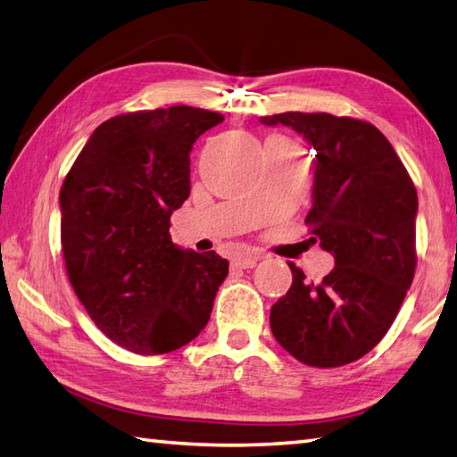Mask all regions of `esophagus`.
I'll return each mask as SVG.
<instances>
[{"label":"esophagus","instance_id":"esophagus-1","mask_svg":"<svg viewBox=\"0 0 457 457\" xmlns=\"http://www.w3.org/2000/svg\"><path fill=\"white\" fill-rule=\"evenodd\" d=\"M262 258H263V254H260V252H246V254H240L232 260V266L248 270V268H254L256 262H260Z\"/></svg>","mask_w":457,"mask_h":457}]
</instances>
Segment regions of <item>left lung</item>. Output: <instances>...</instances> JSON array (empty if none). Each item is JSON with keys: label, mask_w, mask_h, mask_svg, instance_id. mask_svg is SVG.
<instances>
[{"label": "left lung", "mask_w": 457, "mask_h": 457, "mask_svg": "<svg viewBox=\"0 0 457 457\" xmlns=\"http://www.w3.org/2000/svg\"><path fill=\"white\" fill-rule=\"evenodd\" d=\"M260 123L291 127L317 150L305 222L334 256V270L319 283L289 262L293 283L271 307V332L307 366H346L378 346L412 283L417 189L368 120L287 111Z\"/></svg>", "instance_id": "obj_1"}]
</instances>
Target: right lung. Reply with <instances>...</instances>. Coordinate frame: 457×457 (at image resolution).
<instances>
[{
  "label": "right lung",
  "mask_w": 457,
  "mask_h": 457,
  "mask_svg": "<svg viewBox=\"0 0 457 457\" xmlns=\"http://www.w3.org/2000/svg\"><path fill=\"white\" fill-rule=\"evenodd\" d=\"M222 119L187 105L111 117L60 189L70 283L97 328L135 353L197 338L228 273L212 250L197 254L170 237L171 212L189 197V152Z\"/></svg>",
  "instance_id": "obj_1"
}]
</instances>
